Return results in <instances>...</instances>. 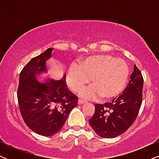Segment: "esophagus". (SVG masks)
<instances>
[{"instance_id": "1", "label": "esophagus", "mask_w": 159, "mask_h": 159, "mask_svg": "<svg viewBox=\"0 0 159 159\" xmlns=\"http://www.w3.org/2000/svg\"><path fill=\"white\" fill-rule=\"evenodd\" d=\"M85 103H86V101H84V100H82V99H80V98L78 100V103L80 104V105H81V104Z\"/></svg>"}]
</instances>
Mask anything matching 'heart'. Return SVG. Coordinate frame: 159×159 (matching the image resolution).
<instances>
[{"label":"heart","mask_w":159,"mask_h":159,"mask_svg":"<svg viewBox=\"0 0 159 159\" xmlns=\"http://www.w3.org/2000/svg\"><path fill=\"white\" fill-rule=\"evenodd\" d=\"M129 66L125 61L108 54L84 58L68 69L66 81L69 88L80 93L92 79L93 87L82 93L87 98L109 101L119 97L125 90L129 79Z\"/></svg>","instance_id":"b5f03b06"}]
</instances>
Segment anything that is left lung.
Masks as SVG:
<instances>
[{
	"label": "left lung",
	"mask_w": 159,
	"mask_h": 159,
	"mask_svg": "<svg viewBox=\"0 0 159 159\" xmlns=\"http://www.w3.org/2000/svg\"><path fill=\"white\" fill-rule=\"evenodd\" d=\"M143 88L142 74L134 65L129 83L122 94L110 103L95 105L94 115L89 124L98 135L114 138L129 129L142 104Z\"/></svg>",
	"instance_id": "obj_1"
}]
</instances>
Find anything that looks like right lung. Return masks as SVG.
Listing matches in <instances>:
<instances>
[{
	"instance_id": "right-lung-1",
	"label": "right lung",
	"mask_w": 159,
	"mask_h": 159,
	"mask_svg": "<svg viewBox=\"0 0 159 159\" xmlns=\"http://www.w3.org/2000/svg\"><path fill=\"white\" fill-rule=\"evenodd\" d=\"M53 50L48 48L24 67L17 92L19 110L25 124L43 136L58 133L78 102V97L67 88L66 75L59 80L38 78L46 70L45 62L51 57Z\"/></svg>"
}]
</instances>
